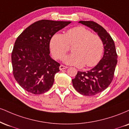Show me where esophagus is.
<instances>
[{
	"label": "esophagus",
	"instance_id": "obj_1",
	"mask_svg": "<svg viewBox=\"0 0 129 129\" xmlns=\"http://www.w3.org/2000/svg\"><path fill=\"white\" fill-rule=\"evenodd\" d=\"M67 68L68 67L67 66H63V65H60V67H59V70H62L66 69H67Z\"/></svg>",
	"mask_w": 129,
	"mask_h": 129
}]
</instances>
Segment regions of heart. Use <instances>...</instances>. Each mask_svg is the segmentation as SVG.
<instances>
[{
	"mask_svg": "<svg viewBox=\"0 0 129 129\" xmlns=\"http://www.w3.org/2000/svg\"><path fill=\"white\" fill-rule=\"evenodd\" d=\"M73 46V53L63 58L65 63L77 67H91L96 66L101 59L103 52V43L100 37L92 34L85 27L78 26L69 29L64 35L56 33L50 41L53 56L60 59Z\"/></svg>",
	"mask_w": 129,
	"mask_h": 129,
	"instance_id": "1",
	"label": "heart"
}]
</instances>
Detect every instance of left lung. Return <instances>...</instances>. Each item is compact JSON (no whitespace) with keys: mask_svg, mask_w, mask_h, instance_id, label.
<instances>
[{"mask_svg":"<svg viewBox=\"0 0 129 129\" xmlns=\"http://www.w3.org/2000/svg\"><path fill=\"white\" fill-rule=\"evenodd\" d=\"M79 23L92 29L103 43V56L97 66L89 71H79L75 78L72 79L73 85L77 92L82 95L93 96L102 92L111 84L118 56L114 40L102 26L92 21H80Z\"/></svg>","mask_w":129,"mask_h":129,"instance_id":"1","label":"left lung"}]
</instances>
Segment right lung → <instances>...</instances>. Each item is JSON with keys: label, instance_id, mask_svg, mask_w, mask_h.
I'll return each instance as SVG.
<instances>
[{"label": "right lung", "instance_id": "add662e5", "mask_svg": "<svg viewBox=\"0 0 129 129\" xmlns=\"http://www.w3.org/2000/svg\"><path fill=\"white\" fill-rule=\"evenodd\" d=\"M71 21L41 20L27 27L17 38L11 55L13 74L27 92L41 94L50 89L60 64L50 56L53 35Z\"/></svg>", "mask_w": 129, "mask_h": 129}]
</instances>
